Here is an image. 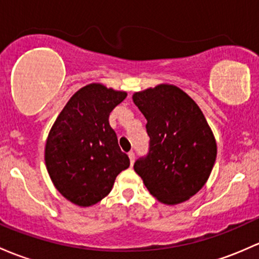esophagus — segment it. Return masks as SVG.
<instances>
[{
    "label": "esophagus",
    "mask_w": 259,
    "mask_h": 259,
    "mask_svg": "<svg viewBox=\"0 0 259 259\" xmlns=\"http://www.w3.org/2000/svg\"><path fill=\"white\" fill-rule=\"evenodd\" d=\"M127 155H129L130 162H132V165H133V164H134V161H135V154H134V152H133V151H130Z\"/></svg>",
    "instance_id": "1"
}]
</instances>
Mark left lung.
I'll return each instance as SVG.
<instances>
[{
	"mask_svg": "<svg viewBox=\"0 0 259 259\" xmlns=\"http://www.w3.org/2000/svg\"><path fill=\"white\" fill-rule=\"evenodd\" d=\"M133 102L148 120L150 150L135 172L157 201L179 205L197 194L211 175L217 144L200 107L172 84L135 92Z\"/></svg>",
	"mask_w": 259,
	"mask_h": 259,
	"instance_id": "8db88e82",
	"label": "left lung"
}]
</instances>
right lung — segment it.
I'll list each match as a JSON object with an SVG mask.
<instances>
[{
	"mask_svg": "<svg viewBox=\"0 0 259 259\" xmlns=\"http://www.w3.org/2000/svg\"><path fill=\"white\" fill-rule=\"evenodd\" d=\"M127 93L91 83L72 95L52 125L45 161L54 187L74 205L89 207L113 189L130 160L119 148L109 114Z\"/></svg>",
	"mask_w": 259,
	"mask_h": 259,
	"instance_id": "add662e5",
	"label": "right lung"
}]
</instances>
